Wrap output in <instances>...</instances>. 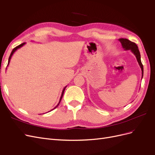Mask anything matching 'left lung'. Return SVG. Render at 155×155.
<instances>
[{
	"label": "left lung",
	"instance_id": "obj_1",
	"mask_svg": "<svg viewBox=\"0 0 155 155\" xmlns=\"http://www.w3.org/2000/svg\"><path fill=\"white\" fill-rule=\"evenodd\" d=\"M119 41L121 43L122 47L125 50H130L134 55L136 58L137 59V61L140 65V68H141L142 70V79L143 78V64L141 62V56H140V51L138 50V46L136 45L133 42H131L130 41L127 39L121 38L119 39Z\"/></svg>",
	"mask_w": 155,
	"mask_h": 155
}]
</instances>
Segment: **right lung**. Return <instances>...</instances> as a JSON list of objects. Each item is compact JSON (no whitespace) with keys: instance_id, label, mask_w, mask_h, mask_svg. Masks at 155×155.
Returning a JSON list of instances; mask_svg holds the SVG:
<instances>
[{"instance_id":"1","label":"right lung","mask_w":155,"mask_h":155,"mask_svg":"<svg viewBox=\"0 0 155 155\" xmlns=\"http://www.w3.org/2000/svg\"><path fill=\"white\" fill-rule=\"evenodd\" d=\"M26 44V43H22V44H21L20 45H18V46H17V47H15V48H14L13 49V50L12 51V53H11V54H10V57H9V59H8V66L9 65V63H10V60H11V58H12V55H13V54H14V52H15V51H17V49H18V48H21L22 46H24ZM67 86H66L64 88H63V91H62V93H61V97H60V100H59V103H58V104L56 105L54 109H52V110H54V109H55L56 107H58V106L59 105V104H60V102H61V99H62V97H63V94H64V90H65V88H66V87H67ZM50 110V111H51ZM50 112V111H49Z\"/></svg>"}]
</instances>
